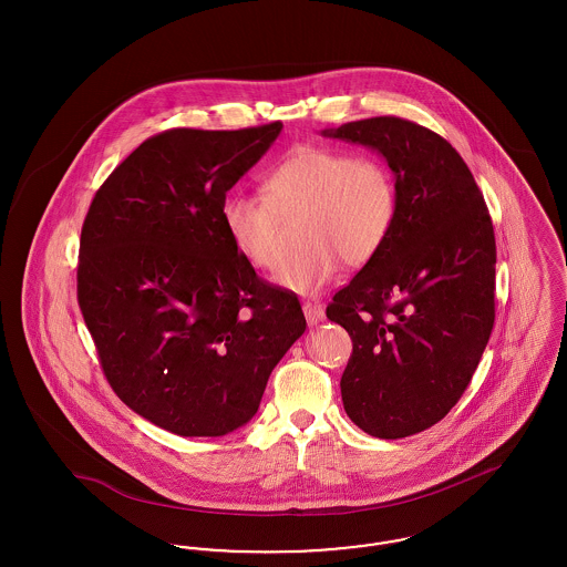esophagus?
I'll use <instances>...</instances> for the list:
<instances>
[{
  "label": "esophagus",
  "instance_id": "esophagus-1",
  "mask_svg": "<svg viewBox=\"0 0 567 567\" xmlns=\"http://www.w3.org/2000/svg\"><path fill=\"white\" fill-rule=\"evenodd\" d=\"M303 315L308 324L321 323L324 319V308L321 303H312V301H303Z\"/></svg>",
  "mask_w": 567,
  "mask_h": 567
}]
</instances>
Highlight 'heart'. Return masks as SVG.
<instances>
[{"label": "heart", "instance_id": "1", "mask_svg": "<svg viewBox=\"0 0 567 567\" xmlns=\"http://www.w3.org/2000/svg\"><path fill=\"white\" fill-rule=\"evenodd\" d=\"M259 193H234L223 204V225L248 264L271 270L282 250L280 220H297L299 250L287 255L274 280L312 296L340 268L368 264L386 243L398 195L386 165L368 155L327 146H299L264 176Z\"/></svg>", "mask_w": 567, "mask_h": 567}]
</instances>
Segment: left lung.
I'll return each mask as SVG.
<instances>
[{
  "mask_svg": "<svg viewBox=\"0 0 567 567\" xmlns=\"http://www.w3.org/2000/svg\"><path fill=\"white\" fill-rule=\"evenodd\" d=\"M323 135L374 148L395 176L393 229L327 319L352 340L347 414L398 440L442 421L478 368L495 323L493 223L470 167L432 130L374 116Z\"/></svg>",
  "mask_w": 567,
  "mask_h": 567,
  "instance_id": "left-lung-1",
  "label": "left lung"
}]
</instances>
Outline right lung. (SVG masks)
I'll use <instances>...</instances> for the list:
<instances>
[{
	"label": "right lung",
	"mask_w": 567,
	"mask_h": 567,
	"mask_svg": "<svg viewBox=\"0 0 567 567\" xmlns=\"http://www.w3.org/2000/svg\"><path fill=\"white\" fill-rule=\"evenodd\" d=\"M282 130H167L97 189L82 223L79 306L121 402L178 435L248 423L303 333L293 291L257 276L223 204Z\"/></svg>",
	"instance_id": "1"
}]
</instances>
